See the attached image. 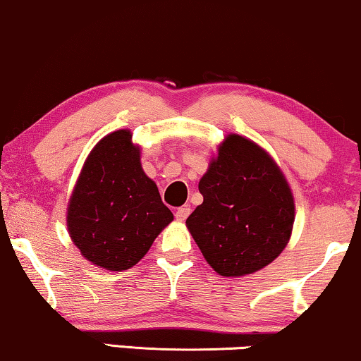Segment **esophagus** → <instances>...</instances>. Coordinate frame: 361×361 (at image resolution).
Returning <instances> with one entry per match:
<instances>
[{"label": "esophagus", "mask_w": 361, "mask_h": 361, "mask_svg": "<svg viewBox=\"0 0 361 361\" xmlns=\"http://www.w3.org/2000/svg\"><path fill=\"white\" fill-rule=\"evenodd\" d=\"M189 215H190V207L189 205H184V207H180V209L176 210V219L179 221H184Z\"/></svg>", "instance_id": "1"}]
</instances>
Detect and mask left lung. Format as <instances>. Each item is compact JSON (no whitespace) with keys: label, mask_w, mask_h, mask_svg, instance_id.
I'll list each match as a JSON object with an SVG mask.
<instances>
[{"label":"left lung","mask_w":361,"mask_h":361,"mask_svg":"<svg viewBox=\"0 0 361 361\" xmlns=\"http://www.w3.org/2000/svg\"><path fill=\"white\" fill-rule=\"evenodd\" d=\"M204 202L185 225L225 278L253 274L288 246L295 219L289 182L269 152L230 133L199 182Z\"/></svg>","instance_id":"left-lung-1"}]
</instances>
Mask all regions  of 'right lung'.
<instances>
[{"label":"right lung","instance_id":"obj_1","mask_svg":"<svg viewBox=\"0 0 361 361\" xmlns=\"http://www.w3.org/2000/svg\"><path fill=\"white\" fill-rule=\"evenodd\" d=\"M131 137L130 130H118L93 146L67 205L73 245L106 271L133 268L174 220Z\"/></svg>","mask_w":361,"mask_h":361}]
</instances>
